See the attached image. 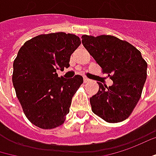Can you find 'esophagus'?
Returning <instances> with one entry per match:
<instances>
[{"mask_svg":"<svg viewBox=\"0 0 156 156\" xmlns=\"http://www.w3.org/2000/svg\"><path fill=\"white\" fill-rule=\"evenodd\" d=\"M90 81V79L87 78H84V83H88Z\"/></svg>","mask_w":156,"mask_h":156,"instance_id":"esophagus-1","label":"esophagus"}]
</instances>
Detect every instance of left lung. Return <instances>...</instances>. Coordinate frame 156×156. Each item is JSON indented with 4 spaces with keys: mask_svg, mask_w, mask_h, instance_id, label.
<instances>
[{
    "mask_svg": "<svg viewBox=\"0 0 156 156\" xmlns=\"http://www.w3.org/2000/svg\"><path fill=\"white\" fill-rule=\"evenodd\" d=\"M82 43L90 55L113 81L107 87L100 82L99 91L90 98L92 110L108 123L127 119L141 96L147 79V63L129 42L111 35H83Z\"/></svg>",
    "mask_w": 156,
    "mask_h": 156,
    "instance_id": "8db88e82",
    "label": "left lung"
}]
</instances>
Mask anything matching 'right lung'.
Returning <instances> with one entry per match:
<instances>
[{
	"instance_id": "add662e5",
	"label": "right lung",
	"mask_w": 156,
	"mask_h": 156,
	"mask_svg": "<svg viewBox=\"0 0 156 156\" xmlns=\"http://www.w3.org/2000/svg\"><path fill=\"white\" fill-rule=\"evenodd\" d=\"M80 44L77 35L61 32L38 35L20 48L12 82L23 113L35 126L48 130L64 123L83 78H58L56 69L69 67L70 55Z\"/></svg>"
}]
</instances>
